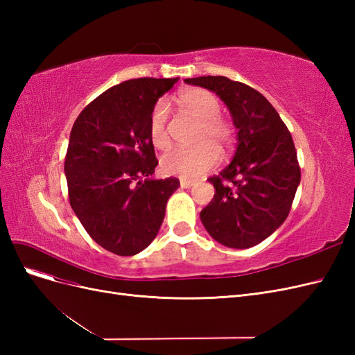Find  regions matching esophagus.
<instances>
[{"label": "esophagus", "instance_id": "obj_1", "mask_svg": "<svg viewBox=\"0 0 355 355\" xmlns=\"http://www.w3.org/2000/svg\"><path fill=\"white\" fill-rule=\"evenodd\" d=\"M196 185V180H188V179H180V188H191Z\"/></svg>", "mask_w": 355, "mask_h": 355}]
</instances>
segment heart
<instances>
[{"mask_svg": "<svg viewBox=\"0 0 355 355\" xmlns=\"http://www.w3.org/2000/svg\"><path fill=\"white\" fill-rule=\"evenodd\" d=\"M179 102L185 111L200 121L194 148H175L159 159L164 175L179 178H198L218 164L219 154L228 151L234 142V128L220 115L219 99L206 89H188L179 94ZM168 103L159 99L149 115V137L158 149H166L168 136Z\"/></svg>", "mask_w": 355, "mask_h": 355, "instance_id": "b5f03b06", "label": "heart"}]
</instances>
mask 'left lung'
I'll use <instances>...</instances> for the list:
<instances>
[{"label":"left lung","mask_w":355,"mask_h":355,"mask_svg":"<svg viewBox=\"0 0 355 355\" xmlns=\"http://www.w3.org/2000/svg\"><path fill=\"white\" fill-rule=\"evenodd\" d=\"M185 83L216 93L239 130L230 166L209 178L216 192L201 210V222L218 243L249 249L270 237L292 209L300 182L292 135L274 106L250 85L220 75Z\"/></svg>","instance_id":"8db88e82"}]
</instances>
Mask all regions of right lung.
Segmentation results:
<instances>
[{"label": "right lung", "mask_w": 355, "mask_h": 355, "mask_svg": "<svg viewBox=\"0 0 355 355\" xmlns=\"http://www.w3.org/2000/svg\"><path fill=\"white\" fill-rule=\"evenodd\" d=\"M179 78H135L103 92L75 120L65 158L71 207L105 250L133 256L153 243L179 179L158 164L149 115Z\"/></svg>", "instance_id": "1"}]
</instances>
